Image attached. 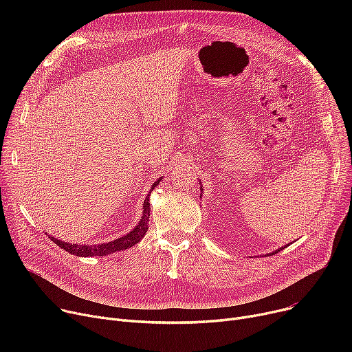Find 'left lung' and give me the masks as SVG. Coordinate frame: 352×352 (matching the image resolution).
I'll use <instances>...</instances> for the list:
<instances>
[{"mask_svg": "<svg viewBox=\"0 0 352 352\" xmlns=\"http://www.w3.org/2000/svg\"><path fill=\"white\" fill-rule=\"evenodd\" d=\"M201 191H202V187H201ZM285 247H287V245H285ZM285 247H281V248H280V250H276V251H275V252H278V251H281V250H284V248H285ZM275 252H272V255H274V254H275Z\"/></svg>", "mask_w": 352, "mask_h": 352, "instance_id": "1", "label": "left lung"}]
</instances>
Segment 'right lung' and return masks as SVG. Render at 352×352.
<instances>
[{
  "mask_svg": "<svg viewBox=\"0 0 352 352\" xmlns=\"http://www.w3.org/2000/svg\"><path fill=\"white\" fill-rule=\"evenodd\" d=\"M161 179L162 178H158L153 184L150 192H148V195L145 197V201L142 204V217L140 219L138 226L133 231H129L128 234H125L124 236L117 238V239H114V241H109V243H105V244H97V245H89V244L78 245V244H71V243L68 244V243H64V241H61V239L54 238L51 235H48V238L52 239V243L57 244L60 248L65 250L71 255H77V256H104V255L113 254V252H117V251H121V250L131 248L133 245H135L141 241V238H144V235L148 230V223H150V210H151L150 202H148V201H150L151 191L158 186Z\"/></svg>",
  "mask_w": 352,
  "mask_h": 352,
  "instance_id": "add662e5",
  "label": "right lung"
}]
</instances>
